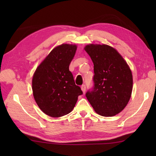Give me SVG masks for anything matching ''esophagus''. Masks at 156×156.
Wrapping results in <instances>:
<instances>
[{
    "label": "esophagus",
    "instance_id": "esophagus-1",
    "mask_svg": "<svg viewBox=\"0 0 156 156\" xmlns=\"http://www.w3.org/2000/svg\"><path fill=\"white\" fill-rule=\"evenodd\" d=\"M81 90H82V92H83V93H84L85 91H86V86L85 85L81 86Z\"/></svg>",
    "mask_w": 156,
    "mask_h": 156
}]
</instances>
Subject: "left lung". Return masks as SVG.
Instances as JSON below:
<instances>
[{
    "mask_svg": "<svg viewBox=\"0 0 156 156\" xmlns=\"http://www.w3.org/2000/svg\"><path fill=\"white\" fill-rule=\"evenodd\" d=\"M84 50L94 64V87L86 94L97 114L112 117L127 106L133 90V76L117 49L106 44L87 45Z\"/></svg>",
    "mask_w": 156,
    "mask_h": 156,
    "instance_id": "1",
    "label": "left lung"
}]
</instances>
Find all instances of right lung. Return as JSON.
Returning a JSON list of instances; mask_svg holds the SVG:
<instances>
[{
  "mask_svg": "<svg viewBox=\"0 0 156 156\" xmlns=\"http://www.w3.org/2000/svg\"><path fill=\"white\" fill-rule=\"evenodd\" d=\"M77 45L63 44L46 56L33 76L32 90L39 108L51 117H60L74 108L82 91L75 84L69 66Z\"/></svg>",
  "mask_w": 156,
  "mask_h": 156,
  "instance_id": "add662e5",
  "label": "right lung"
}]
</instances>
